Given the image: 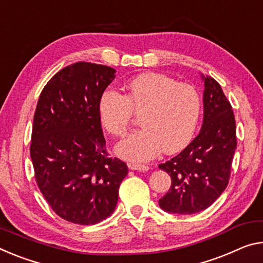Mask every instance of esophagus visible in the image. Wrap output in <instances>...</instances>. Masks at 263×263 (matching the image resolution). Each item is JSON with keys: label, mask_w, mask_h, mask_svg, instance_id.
<instances>
[{"label": "esophagus", "mask_w": 263, "mask_h": 263, "mask_svg": "<svg viewBox=\"0 0 263 263\" xmlns=\"http://www.w3.org/2000/svg\"><path fill=\"white\" fill-rule=\"evenodd\" d=\"M128 168H131L133 171H140V172H146V171L149 170L148 166L141 164H130L128 165Z\"/></svg>", "instance_id": "34e87169"}]
</instances>
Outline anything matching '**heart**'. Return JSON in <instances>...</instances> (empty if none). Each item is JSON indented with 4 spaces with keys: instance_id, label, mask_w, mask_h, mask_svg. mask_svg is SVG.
I'll list each match as a JSON object with an SVG mask.
<instances>
[{
    "instance_id": "1",
    "label": "heart",
    "mask_w": 263,
    "mask_h": 263,
    "mask_svg": "<svg viewBox=\"0 0 263 263\" xmlns=\"http://www.w3.org/2000/svg\"><path fill=\"white\" fill-rule=\"evenodd\" d=\"M104 126L115 136H125L133 112L140 115L143 128L117 145L119 157L128 161H147L160 153H174L186 147L197 130L201 101L193 86L177 83L160 73H144L127 85L124 96L106 89L98 102Z\"/></svg>"
}]
</instances>
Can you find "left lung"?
<instances>
[{
  "mask_svg": "<svg viewBox=\"0 0 263 263\" xmlns=\"http://www.w3.org/2000/svg\"><path fill=\"white\" fill-rule=\"evenodd\" d=\"M203 123L189 146L159 165L172 179L159 200L161 210L194 214L210 207L228 185L236 149L235 118L231 103L214 78L203 76Z\"/></svg>",
  "mask_w": 263,
  "mask_h": 263,
  "instance_id": "1",
  "label": "left lung"
}]
</instances>
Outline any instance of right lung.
I'll list each match as a JSON object with an SVG mask.
<instances>
[{"instance_id":"1","label":"right lung","mask_w":263,"mask_h":263,"mask_svg":"<svg viewBox=\"0 0 263 263\" xmlns=\"http://www.w3.org/2000/svg\"><path fill=\"white\" fill-rule=\"evenodd\" d=\"M106 65L78 62L62 69L37 102L30 157L39 189L66 221L93 224L114 213L128 173L109 158L98 102L116 77Z\"/></svg>"}]
</instances>
